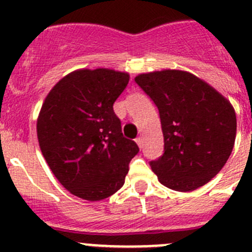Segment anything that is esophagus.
Returning a JSON list of instances; mask_svg holds the SVG:
<instances>
[{"label":"esophagus","instance_id":"obj_1","mask_svg":"<svg viewBox=\"0 0 252 252\" xmlns=\"http://www.w3.org/2000/svg\"><path fill=\"white\" fill-rule=\"evenodd\" d=\"M135 141H136V144H138L139 145V148H143V138H141V136H138V138L135 139Z\"/></svg>","mask_w":252,"mask_h":252}]
</instances>
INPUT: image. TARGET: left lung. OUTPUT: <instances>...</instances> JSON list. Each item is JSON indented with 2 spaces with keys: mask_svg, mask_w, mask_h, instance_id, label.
<instances>
[{
  "mask_svg": "<svg viewBox=\"0 0 252 252\" xmlns=\"http://www.w3.org/2000/svg\"><path fill=\"white\" fill-rule=\"evenodd\" d=\"M135 82L160 114L163 154L150 166L175 191H194L228 161L236 136L233 106L194 75L178 70L141 74Z\"/></svg>",
  "mask_w": 252,
  "mask_h": 252,
  "instance_id": "1",
  "label": "left lung"
}]
</instances>
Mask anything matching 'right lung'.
<instances>
[{"label":"right lung","mask_w":252,"mask_h":252,"mask_svg":"<svg viewBox=\"0 0 252 252\" xmlns=\"http://www.w3.org/2000/svg\"><path fill=\"white\" fill-rule=\"evenodd\" d=\"M128 82L126 72L79 70L61 79L41 107L36 133L44 158L80 198L94 202L116 193L139 153L113 111Z\"/></svg>","instance_id":"1"}]
</instances>
